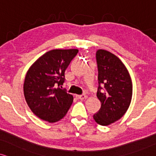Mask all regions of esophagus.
I'll use <instances>...</instances> for the list:
<instances>
[{
	"instance_id": "34e87169",
	"label": "esophagus",
	"mask_w": 156,
	"mask_h": 156,
	"mask_svg": "<svg viewBox=\"0 0 156 156\" xmlns=\"http://www.w3.org/2000/svg\"><path fill=\"white\" fill-rule=\"evenodd\" d=\"M78 98L79 99H81V100H83V99H85L87 98V96H86V94H81V95H78Z\"/></svg>"
}]
</instances>
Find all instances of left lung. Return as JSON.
<instances>
[{
	"instance_id": "8db88e82",
	"label": "left lung",
	"mask_w": 156,
	"mask_h": 156,
	"mask_svg": "<svg viewBox=\"0 0 156 156\" xmlns=\"http://www.w3.org/2000/svg\"><path fill=\"white\" fill-rule=\"evenodd\" d=\"M96 59L99 83L97 96L101 108L94 119L99 125L108 126L119 120L128 110L132 97V79L126 67L113 54L99 49Z\"/></svg>"
}]
</instances>
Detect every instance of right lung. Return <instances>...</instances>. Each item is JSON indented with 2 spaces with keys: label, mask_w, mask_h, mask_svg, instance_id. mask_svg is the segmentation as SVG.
I'll return each instance as SVG.
<instances>
[{
  "label": "right lung",
  "mask_w": 156,
  "mask_h": 156,
  "mask_svg": "<svg viewBox=\"0 0 156 156\" xmlns=\"http://www.w3.org/2000/svg\"><path fill=\"white\" fill-rule=\"evenodd\" d=\"M78 52V49L51 50L28 70L23 87L24 98L39 119L54 123L64 118L70 109L73 95L59 86L65 80V70Z\"/></svg>",
  "instance_id": "1"
}]
</instances>
